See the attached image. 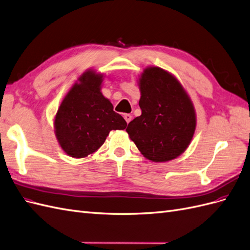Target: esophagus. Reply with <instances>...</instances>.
<instances>
[{"label": "esophagus", "instance_id": "34e87169", "mask_svg": "<svg viewBox=\"0 0 250 250\" xmlns=\"http://www.w3.org/2000/svg\"><path fill=\"white\" fill-rule=\"evenodd\" d=\"M124 119H125V121H126V123L128 124L131 121V119H132V116L131 114H129V113H125L124 114Z\"/></svg>", "mask_w": 250, "mask_h": 250}]
</instances>
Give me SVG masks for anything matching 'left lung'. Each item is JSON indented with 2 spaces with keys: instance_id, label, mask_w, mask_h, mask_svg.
Instances as JSON below:
<instances>
[{
  "instance_id": "8db88e82",
  "label": "left lung",
  "mask_w": 250,
  "mask_h": 250,
  "mask_svg": "<svg viewBox=\"0 0 250 250\" xmlns=\"http://www.w3.org/2000/svg\"><path fill=\"white\" fill-rule=\"evenodd\" d=\"M142 114L126 131L149 161L160 163L178 158L189 146L197 126L191 100L173 75L160 67H147L139 78Z\"/></svg>"
}]
</instances>
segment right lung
Returning <instances> with one entry per match:
<instances>
[{"label":"right lung","instance_id":"obj_1","mask_svg":"<svg viewBox=\"0 0 250 250\" xmlns=\"http://www.w3.org/2000/svg\"><path fill=\"white\" fill-rule=\"evenodd\" d=\"M102 73L89 69L80 76L61 103L55 117V133L68 156L81 159L96 152L111 130H123L127 123L113 111L101 92Z\"/></svg>","mask_w":250,"mask_h":250}]
</instances>
